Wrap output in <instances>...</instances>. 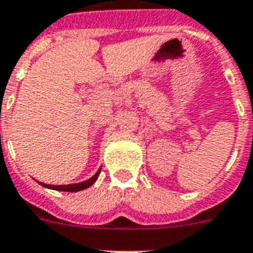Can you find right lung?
Listing matches in <instances>:
<instances>
[{
    "mask_svg": "<svg viewBox=\"0 0 253 253\" xmlns=\"http://www.w3.org/2000/svg\"><path fill=\"white\" fill-rule=\"evenodd\" d=\"M100 170L99 169L96 171L93 175H92L89 179L87 181H83V182H79V183H71V185H47V183H43V182H38L39 185L43 186V187H46V189H51V190H58V191H70V193H75V191H80V190H84L92 186L95 183V181L97 179L100 174Z\"/></svg>",
    "mask_w": 253,
    "mask_h": 253,
    "instance_id": "obj_1",
    "label": "right lung"
}]
</instances>
